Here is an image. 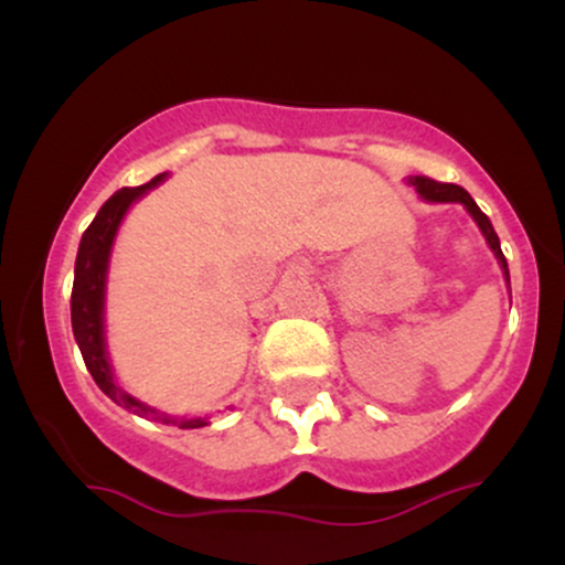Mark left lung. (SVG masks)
<instances>
[{"label":"left lung","instance_id":"obj_1","mask_svg":"<svg viewBox=\"0 0 565 565\" xmlns=\"http://www.w3.org/2000/svg\"><path fill=\"white\" fill-rule=\"evenodd\" d=\"M412 185H417L419 196H425V199H430V201H459V204L468 206V212L472 215V220H476V223H478V228L483 231L486 242H489L491 249H494L497 260H499V265H502V270H504V278H508V281H510L508 260H504V255H502V246H499V236H497L494 225H491V220L483 215L481 206H478L476 201H472V196H470L468 191H465V188H459V185H454V183H438V180L425 178V174H417V178H412Z\"/></svg>","mask_w":565,"mask_h":565}]
</instances>
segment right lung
Masks as SVG:
<instances>
[{
  "label": "right lung",
  "instance_id": "1",
  "mask_svg": "<svg viewBox=\"0 0 565 565\" xmlns=\"http://www.w3.org/2000/svg\"><path fill=\"white\" fill-rule=\"evenodd\" d=\"M164 180V174H157L151 183H142L138 188H121L116 191L106 204L100 206L89 228L84 231L79 252H76V268H74V289H71V327H74L76 345L82 350V359L87 364L89 374L97 382L103 393L114 401V404L129 408V412L140 414V417L161 419V423H174L178 427H204L206 417L196 419H167L153 408L142 406L132 395H127L114 382L111 366L106 359V342H103V289H106V268L108 255H111V244L119 228L121 217L129 210L135 199H140L148 188H153Z\"/></svg>",
  "mask_w": 565,
  "mask_h": 565
}]
</instances>
